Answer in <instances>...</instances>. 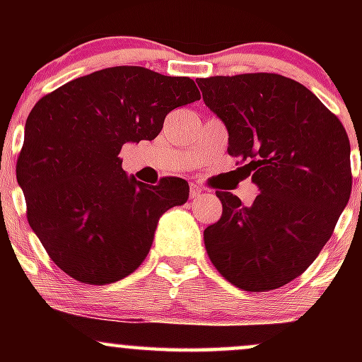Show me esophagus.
<instances>
[{
  "label": "esophagus",
  "instance_id": "obj_1",
  "mask_svg": "<svg viewBox=\"0 0 362 362\" xmlns=\"http://www.w3.org/2000/svg\"><path fill=\"white\" fill-rule=\"evenodd\" d=\"M202 194V187L195 185V184H190V199H195L199 197V195Z\"/></svg>",
  "mask_w": 362,
  "mask_h": 362
}]
</instances>
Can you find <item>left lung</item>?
<instances>
[{
  "label": "left lung",
  "instance_id": "8db88e82",
  "mask_svg": "<svg viewBox=\"0 0 362 362\" xmlns=\"http://www.w3.org/2000/svg\"><path fill=\"white\" fill-rule=\"evenodd\" d=\"M195 81L228 129V153L260 190L252 206L216 190L223 216L204 230L207 255L236 288H281L313 264L351 197L346 129L317 95L281 74Z\"/></svg>",
  "mask_w": 362,
  "mask_h": 362
}]
</instances>
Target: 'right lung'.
<instances>
[{
  "instance_id": "obj_1",
  "label": "right lung",
  "mask_w": 362,
  "mask_h": 362,
  "mask_svg": "<svg viewBox=\"0 0 362 362\" xmlns=\"http://www.w3.org/2000/svg\"><path fill=\"white\" fill-rule=\"evenodd\" d=\"M201 98L185 76L115 66L66 83L25 124L16 180L27 219L54 264L85 284L124 279L146 259L158 219L185 204L189 184H143L122 170L126 143L151 141L177 107Z\"/></svg>"
}]
</instances>
